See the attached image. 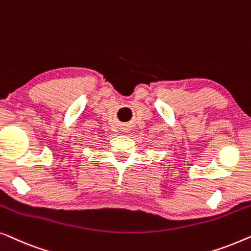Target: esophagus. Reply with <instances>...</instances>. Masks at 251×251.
<instances>
[{
	"label": "esophagus",
	"instance_id": "esophagus-1",
	"mask_svg": "<svg viewBox=\"0 0 251 251\" xmlns=\"http://www.w3.org/2000/svg\"><path fill=\"white\" fill-rule=\"evenodd\" d=\"M122 131H125V132H129L130 131V126H129V125H122Z\"/></svg>",
	"mask_w": 251,
	"mask_h": 251
}]
</instances>
